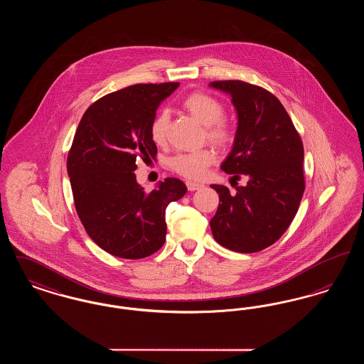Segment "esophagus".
<instances>
[{
  "label": "esophagus",
  "mask_w": 364,
  "mask_h": 364,
  "mask_svg": "<svg viewBox=\"0 0 364 364\" xmlns=\"http://www.w3.org/2000/svg\"><path fill=\"white\" fill-rule=\"evenodd\" d=\"M186 184H187V188H188V191L200 190V188L203 187V184H202V183H196V181H187Z\"/></svg>",
  "instance_id": "obj_1"
}]
</instances>
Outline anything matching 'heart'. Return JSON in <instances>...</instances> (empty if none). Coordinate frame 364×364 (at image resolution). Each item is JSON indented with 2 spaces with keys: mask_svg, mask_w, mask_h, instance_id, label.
<instances>
[{
  "mask_svg": "<svg viewBox=\"0 0 364 364\" xmlns=\"http://www.w3.org/2000/svg\"><path fill=\"white\" fill-rule=\"evenodd\" d=\"M183 107L205 125V138L218 147H228L235 139V125L224 114L223 102L205 91H195L184 101ZM169 127V114L166 110H159L150 122V138L156 144L166 140ZM215 162L213 149H200L190 153H177L169 159V165L176 173L188 178H199L206 173L208 166Z\"/></svg>",
  "mask_w": 364,
  "mask_h": 364,
  "instance_id": "b5f03b06",
  "label": "heart"
}]
</instances>
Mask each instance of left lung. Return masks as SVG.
Here are the masks:
<instances>
[{
  "label": "left lung",
  "mask_w": 364,
  "mask_h": 364,
  "mask_svg": "<svg viewBox=\"0 0 364 364\" xmlns=\"http://www.w3.org/2000/svg\"><path fill=\"white\" fill-rule=\"evenodd\" d=\"M210 86L232 97L239 117L233 149L221 169L232 174L230 181L248 178L236 193L211 186L221 203L210 228L228 250L258 252L277 242L297 213L306 188L303 143L285 107L267 90L242 80Z\"/></svg>",
  "instance_id": "obj_1"
}]
</instances>
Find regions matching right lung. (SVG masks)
I'll list each match as a JSON object with an SVG mask.
<instances>
[{
  "label": "right lung",
  "instance_id": "1",
  "mask_svg": "<svg viewBox=\"0 0 364 364\" xmlns=\"http://www.w3.org/2000/svg\"><path fill=\"white\" fill-rule=\"evenodd\" d=\"M178 86L149 83L110 92L87 109L76 129L67 159L75 208L87 235L114 257L156 252L166 239L165 210L187 192L173 177L146 192L134 173L139 158H156L150 122Z\"/></svg>",
  "mask_w": 364,
  "mask_h": 364
}]
</instances>
